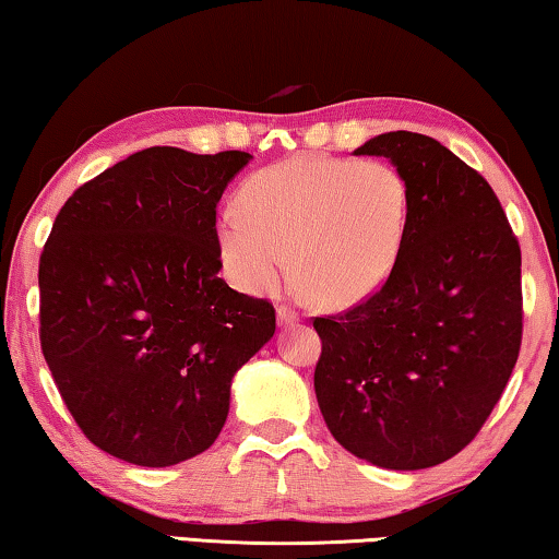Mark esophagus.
I'll list each match as a JSON object with an SVG mask.
<instances>
[{
	"label": "esophagus",
	"instance_id": "esophagus-1",
	"mask_svg": "<svg viewBox=\"0 0 559 559\" xmlns=\"http://www.w3.org/2000/svg\"><path fill=\"white\" fill-rule=\"evenodd\" d=\"M276 318H278V325H281V328H288V325L296 323L298 313H296V310H290L288 306H278V308H276Z\"/></svg>",
	"mask_w": 559,
	"mask_h": 559
}]
</instances>
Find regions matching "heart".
Returning <instances> with one entry per match:
<instances>
[{"label":"heart","mask_w":559,"mask_h":559,"mask_svg":"<svg viewBox=\"0 0 559 559\" xmlns=\"http://www.w3.org/2000/svg\"><path fill=\"white\" fill-rule=\"evenodd\" d=\"M412 192L384 159L293 155L246 179L239 204L216 216L226 276L269 293L290 266L323 308L357 306L384 286L402 257Z\"/></svg>","instance_id":"obj_1"}]
</instances>
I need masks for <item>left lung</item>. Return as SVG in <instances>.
I'll return each instance as SVG.
<instances>
[{
	"mask_svg": "<svg viewBox=\"0 0 559 559\" xmlns=\"http://www.w3.org/2000/svg\"><path fill=\"white\" fill-rule=\"evenodd\" d=\"M355 155L404 175L409 229L372 298L313 320L316 396L340 447L419 471L468 447L506 390L523 337L520 246L490 185L439 140L394 130Z\"/></svg>",
	"mask_w": 559,
	"mask_h": 559,
	"instance_id": "8db88e82",
	"label": "left lung"
}]
</instances>
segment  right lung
Masks as SVG:
<instances>
[{"mask_svg": "<svg viewBox=\"0 0 559 559\" xmlns=\"http://www.w3.org/2000/svg\"><path fill=\"white\" fill-rule=\"evenodd\" d=\"M251 163L147 147L79 187L39 261L41 349L81 431L165 468L206 451L231 380L276 333L269 300L219 278L216 204Z\"/></svg>", "mask_w": 559, "mask_h": 559, "instance_id": "right-lung-1", "label": "right lung"}]
</instances>
